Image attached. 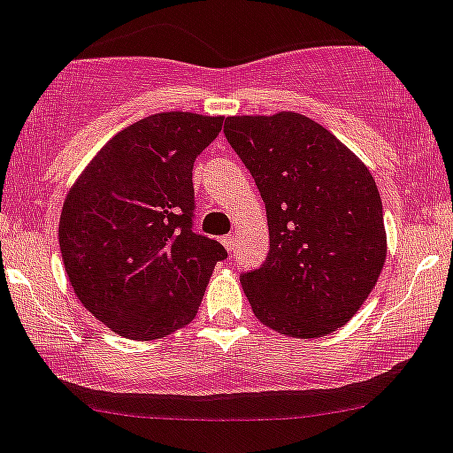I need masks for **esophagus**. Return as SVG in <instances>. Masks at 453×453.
<instances>
[{
	"label": "esophagus",
	"instance_id": "1",
	"mask_svg": "<svg viewBox=\"0 0 453 453\" xmlns=\"http://www.w3.org/2000/svg\"><path fill=\"white\" fill-rule=\"evenodd\" d=\"M221 242H223V247H226V250H227V251H232V250H234V236H232V234L223 236V239H221Z\"/></svg>",
	"mask_w": 453,
	"mask_h": 453
}]
</instances>
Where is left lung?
I'll return each mask as SVG.
<instances>
[{"mask_svg": "<svg viewBox=\"0 0 453 453\" xmlns=\"http://www.w3.org/2000/svg\"><path fill=\"white\" fill-rule=\"evenodd\" d=\"M226 139L260 190L269 254L241 275L258 321L293 339L345 326L378 284L387 227L378 184L345 142L306 114H236Z\"/></svg>", "mask_w": 453, "mask_h": 453, "instance_id": "8db88e82", "label": "left lung"}]
</instances>
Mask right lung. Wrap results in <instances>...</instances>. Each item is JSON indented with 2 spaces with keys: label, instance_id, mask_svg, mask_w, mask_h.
Returning <instances> with one entry per match:
<instances>
[{
  "label": "right lung",
  "instance_id": "add662e5",
  "mask_svg": "<svg viewBox=\"0 0 453 453\" xmlns=\"http://www.w3.org/2000/svg\"><path fill=\"white\" fill-rule=\"evenodd\" d=\"M221 127V114H150L117 132L66 193L58 226L66 278L123 339L156 341L188 326L227 256L190 230L193 163Z\"/></svg>",
  "mask_w": 453,
  "mask_h": 453
}]
</instances>
